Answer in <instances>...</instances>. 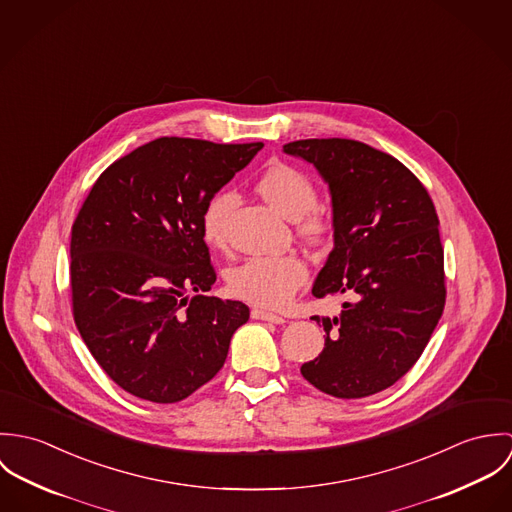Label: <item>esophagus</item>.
I'll list each match as a JSON object with an SVG mask.
<instances>
[{
	"mask_svg": "<svg viewBox=\"0 0 512 512\" xmlns=\"http://www.w3.org/2000/svg\"><path fill=\"white\" fill-rule=\"evenodd\" d=\"M252 317L254 319H260V321H270V323H276V325H282L286 323V319L282 315H276V313H270L266 309H252Z\"/></svg>",
	"mask_w": 512,
	"mask_h": 512,
	"instance_id": "34e87169",
	"label": "esophagus"
}]
</instances>
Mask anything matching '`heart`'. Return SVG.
Listing matches in <instances>:
<instances>
[{
  "instance_id": "b5f03b06",
  "label": "heart",
  "mask_w": 512,
  "mask_h": 512,
  "mask_svg": "<svg viewBox=\"0 0 512 512\" xmlns=\"http://www.w3.org/2000/svg\"><path fill=\"white\" fill-rule=\"evenodd\" d=\"M262 199L286 219L297 220L299 232L321 242L331 230L327 215L315 207L317 191L311 179L286 163L270 165L256 183ZM236 207L232 191H220L205 207L201 228L209 246L224 244L226 220ZM307 266L297 254H268L252 256L228 270V290L240 299L262 307H280L305 282Z\"/></svg>"
}]
</instances>
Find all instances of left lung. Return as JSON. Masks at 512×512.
<instances>
[{"instance_id": "1", "label": "left lung", "mask_w": 512, "mask_h": 512, "mask_svg": "<svg viewBox=\"0 0 512 512\" xmlns=\"http://www.w3.org/2000/svg\"><path fill=\"white\" fill-rule=\"evenodd\" d=\"M284 151L329 185L333 250L311 293H351L339 317H313L325 347L301 365L307 382L335 398L392 386L424 353L445 305L436 207L396 157L355 140H299Z\"/></svg>"}]
</instances>
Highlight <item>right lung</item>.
<instances>
[{"instance_id": "obj_1", "label": "right lung", "mask_w": 512, "mask_h": 512, "mask_svg": "<svg viewBox=\"0 0 512 512\" xmlns=\"http://www.w3.org/2000/svg\"><path fill=\"white\" fill-rule=\"evenodd\" d=\"M262 147L157 138L114 161L92 185L71 238L74 323L96 363L126 392L173 404L224 365L250 309L203 295L217 274L201 220Z\"/></svg>"}]
</instances>
